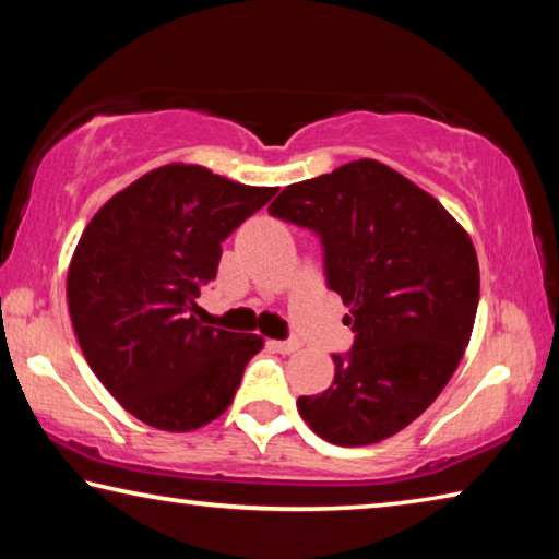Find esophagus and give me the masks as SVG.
Here are the masks:
<instances>
[{
  "label": "esophagus",
  "mask_w": 559,
  "mask_h": 559,
  "mask_svg": "<svg viewBox=\"0 0 559 559\" xmlns=\"http://www.w3.org/2000/svg\"><path fill=\"white\" fill-rule=\"evenodd\" d=\"M271 345H273V349H276V353H283V355L298 353V349H300L298 340H273Z\"/></svg>",
  "instance_id": "esophagus-1"
}]
</instances>
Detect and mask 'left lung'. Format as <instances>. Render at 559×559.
<instances>
[{"label": "left lung", "instance_id": "8db88e82", "mask_svg": "<svg viewBox=\"0 0 559 559\" xmlns=\"http://www.w3.org/2000/svg\"><path fill=\"white\" fill-rule=\"evenodd\" d=\"M269 212L320 234L328 286L355 330L347 357L333 355V384L298 400L302 421L337 447L394 437L429 409L466 353L480 290L468 231L377 159L288 185Z\"/></svg>", "mask_w": 559, "mask_h": 559}]
</instances>
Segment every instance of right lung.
<instances>
[{
    "label": "right lung",
    "mask_w": 559,
    "mask_h": 559,
    "mask_svg": "<svg viewBox=\"0 0 559 559\" xmlns=\"http://www.w3.org/2000/svg\"><path fill=\"white\" fill-rule=\"evenodd\" d=\"M276 192L173 163L112 194L83 229L66 281L75 337L147 427L194 431L229 409L263 337L202 325L197 298L216 278L222 241Z\"/></svg>",
    "instance_id": "add662e5"
}]
</instances>
